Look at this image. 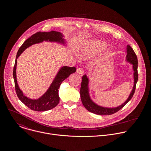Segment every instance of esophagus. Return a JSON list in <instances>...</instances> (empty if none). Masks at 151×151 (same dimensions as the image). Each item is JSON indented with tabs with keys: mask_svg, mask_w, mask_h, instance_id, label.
<instances>
[{
	"mask_svg": "<svg viewBox=\"0 0 151 151\" xmlns=\"http://www.w3.org/2000/svg\"><path fill=\"white\" fill-rule=\"evenodd\" d=\"M77 73L79 74H83L84 73V70H83V68H81L80 67H78L77 69Z\"/></svg>",
	"mask_w": 151,
	"mask_h": 151,
	"instance_id": "1",
	"label": "esophagus"
}]
</instances>
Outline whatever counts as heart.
I'll return each mask as SVG.
<instances>
[{"mask_svg": "<svg viewBox=\"0 0 151 151\" xmlns=\"http://www.w3.org/2000/svg\"><path fill=\"white\" fill-rule=\"evenodd\" d=\"M104 49V46L100 42L95 41L84 45L80 52L79 56L83 59L91 58L100 52Z\"/></svg>", "mask_w": 151, "mask_h": 151, "instance_id": "1", "label": "heart"}]
</instances>
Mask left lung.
Here are the masks:
<instances>
[{
	"mask_svg": "<svg viewBox=\"0 0 151 151\" xmlns=\"http://www.w3.org/2000/svg\"><path fill=\"white\" fill-rule=\"evenodd\" d=\"M126 60L132 65V68L134 70V86L132 89L129 94V97L126 100V101L123 103L122 105H120L116 108H109L102 107L96 105L94 103L91 99L90 98V96L89 94V88H88V84H89V79L86 77V75H84L82 78V82L80 88V96L82 103L86 109L93 113L99 114V115H110L115 113L118 111L122 108H123L129 102L130 99L132 98L134 93L135 90L136 84L138 81V59L137 55L132 48L129 46L127 45V56H126Z\"/></svg>",
	"mask_w": 151,
	"mask_h": 151,
	"instance_id": "left-lung-1",
	"label": "left lung"
}]
</instances>
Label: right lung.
<instances>
[{"label":"right lung","mask_w":151,"mask_h":151,"mask_svg":"<svg viewBox=\"0 0 151 151\" xmlns=\"http://www.w3.org/2000/svg\"><path fill=\"white\" fill-rule=\"evenodd\" d=\"M63 35L62 33L55 31L50 32H38L33 34L28 38L21 47L19 48L15 60L13 68V78L14 80L15 88L19 99L28 108L34 111H46L56 107L59 103L60 98L59 96V88L62 83L71 74L76 71L75 67L63 66L61 67L54 80L48 88L47 91L38 99H31L25 96L18 86L16 78V66L17 59L20 56L23 51L30 46L35 43L42 42L45 41L57 42L65 45V40L63 38Z\"/></svg>","instance_id":"1"}]
</instances>
